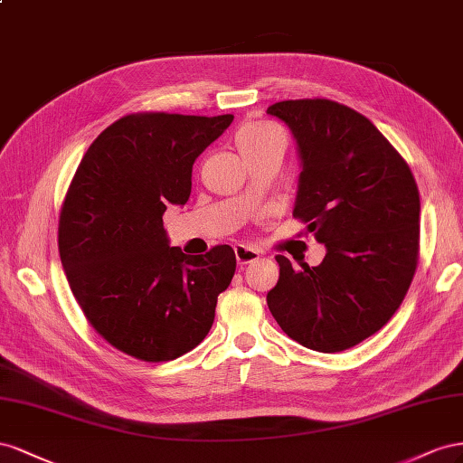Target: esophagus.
I'll return each instance as SVG.
<instances>
[{
  "mask_svg": "<svg viewBox=\"0 0 463 463\" xmlns=\"http://www.w3.org/2000/svg\"><path fill=\"white\" fill-rule=\"evenodd\" d=\"M234 256H236V261H239L241 266H246V263L258 260L260 252H258V250H254V248H250V246L239 244V246H234Z\"/></svg>",
  "mask_w": 463,
  "mask_h": 463,
  "instance_id": "34e87169",
  "label": "esophagus"
}]
</instances>
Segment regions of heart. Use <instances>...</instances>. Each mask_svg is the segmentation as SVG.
Returning <instances> with one entry per match:
<instances>
[{
  "mask_svg": "<svg viewBox=\"0 0 463 463\" xmlns=\"http://www.w3.org/2000/svg\"><path fill=\"white\" fill-rule=\"evenodd\" d=\"M277 137H281L279 131L268 124H246L236 131V147H239L241 153L258 149Z\"/></svg>",
  "mask_w": 463,
  "mask_h": 463,
  "instance_id": "b5f03b06",
  "label": "heart"
}]
</instances>
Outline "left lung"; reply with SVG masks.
<instances>
[{
	"label": "left lung",
	"instance_id": "1",
	"mask_svg": "<svg viewBox=\"0 0 463 463\" xmlns=\"http://www.w3.org/2000/svg\"><path fill=\"white\" fill-rule=\"evenodd\" d=\"M297 141L293 215L326 246L320 266L285 256L268 307L283 332L312 351L354 347L400 308L419 260V190L411 168L376 126L327 99L275 102Z\"/></svg>",
	"mask_w": 463,
	"mask_h": 463
}]
</instances>
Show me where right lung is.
<instances>
[{
	"label": "right lung",
	"instance_id": "add662e5",
	"mask_svg": "<svg viewBox=\"0 0 463 463\" xmlns=\"http://www.w3.org/2000/svg\"><path fill=\"white\" fill-rule=\"evenodd\" d=\"M232 114H129L90 143L65 194L58 246L75 300L112 347L173 361L200 345L232 281L227 244L188 256L170 246L166 207L184 205L192 166Z\"/></svg>",
	"mask_w": 463,
	"mask_h": 463
}]
</instances>
